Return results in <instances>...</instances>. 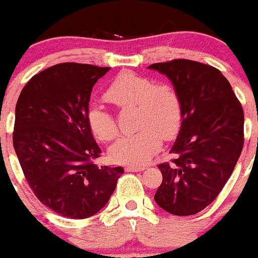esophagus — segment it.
Wrapping results in <instances>:
<instances>
[{"label": "esophagus", "instance_id": "34e87169", "mask_svg": "<svg viewBox=\"0 0 258 258\" xmlns=\"http://www.w3.org/2000/svg\"><path fill=\"white\" fill-rule=\"evenodd\" d=\"M144 169L145 167H142V165H128V167H125L126 172H142Z\"/></svg>", "mask_w": 258, "mask_h": 258}]
</instances>
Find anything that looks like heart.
<instances>
[{
    "mask_svg": "<svg viewBox=\"0 0 258 258\" xmlns=\"http://www.w3.org/2000/svg\"><path fill=\"white\" fill-rule=\"evenodd\" d=\"M106 100L119 108H137L135 134L121 137L110 148V157L125 164H143L159 150L163 139H172L182 123V104L177 91L167 84L123 71L109 84ZM86 119L98 139L109 142L118 135V125L98 101L89 105Z\"/></svg>",
    "mask_w": 258,
    "mask_h": 258,
    "instance_id": "b5f03b06",
    "label": "heart"
}]
</instances>
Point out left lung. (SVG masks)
Listing matches in <instances>:
<instances>
[{
    "label": "left lung",
    "mask_w": 258,
    "mask_h": 258,
    "mask_svg": "<svg viewBox=\"0 0 258 258\" xmlns=\"http://www.w3.org/2000/svg\"><path fill=\"white\" fill-rule=\"evenodd\" d=\"M167 76L182 104V123L169 153L170 164L154 200L175 216L196 215L216 200L231 177L243 147L244 116L231 84L219 70L197 61L153 63Z\"/></svg>",
    "instance_id": "left-lung-1"
}]
</instances>
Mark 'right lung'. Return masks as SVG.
<instances>
[{"label": "right lung", "mask_w": 258, "mask_h": 258, "mask_svg": "<svg viewBox=\"0 0 258 258\" xmlns=\"http://www.w3.org/2000/svg\"><path fill=\"white\" fill-rule=\"evenodd\" d=\"M110 68L57 63L32 76L15 111L14 148L27 183L57 215L84 219L110 200L121 167H98L86 119L91 90Z\"/></svg>", "instance_id": "obj_1"}]
</instances>
